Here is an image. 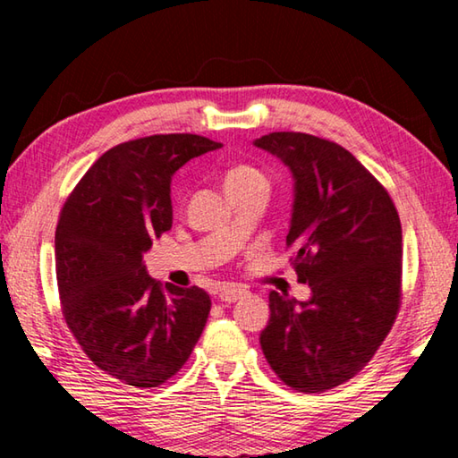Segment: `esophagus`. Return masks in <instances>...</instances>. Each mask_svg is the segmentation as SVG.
I'll return each instance as SVG.
<instances>
[{"instance_id": "1", "label": "esophagus", "mask_w": 458, "mask_h": 458, "mask_svg": "<svg viewBox=\"0 0 458 458\" xmlns=\"http://www.w3.org/2000/svg\"><path fill=\"white\" fill-rule=\"evenodd\" d=\"M248 291L242 289V286H236V284H224L220 293H218V299L224 301V303H236L238 299H242Z\"/></svg>"}]
</instances>
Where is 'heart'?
<instances>
[{"mask_svg": "<svg viewBox=\"0 0 458 458\" xmlns=\"http://www.w3.org/2000/svg\"><path fill=\"white\" fill-rule=\"evenodd\" d=\"M260 180H265V175H262L257 167L240 164L228 169L226 177H224V185H226V190H230V188H236V185H244V183L260 182Z\"/></svg>", "mask_w": 458, "mask_h": 458, "instance_id": "obj_1", "label": "heart"}]
</instances>
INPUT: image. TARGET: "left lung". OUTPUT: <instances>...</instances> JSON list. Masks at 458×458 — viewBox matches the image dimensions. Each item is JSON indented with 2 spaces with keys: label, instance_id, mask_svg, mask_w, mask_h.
Instances as JSON below:
<instances>
[{
  "label": "left lung",
  "instance_id": "1",
  "mask_svg": "<svg viewBox=\"0 0 458 458\" xmlns=\"http://www.w3.org/2000/svg\"><path fill=\"white\" fill-rule=\"evenodd\" d=\"M291 169L286 246L307 301L270 291L260 347L299 392H325L374 358L400 307L402 226L392 198L344 147L307 133L254 141Z\"/></svg>",
  "mask_w": 458,
  "mask_h": 458
}]
</instances>
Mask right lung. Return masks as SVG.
Here are the masks:
<instances>
[{"label": "right lung", "instance_id": "obj_1", "mask_svg": "<svg viewBox=\"0 0 458 458\" xmlns=\"http://www.w3.org/2000/svg\"><path fill=\"white\" fill-rule=\"evenodd\" d=\"M174 133L121 143L100 155L62 208L56 278L62 313L84 353L108 376L157 387L188 361L210 315V294L147 275L143 254L172 228V177L220 149Z\"/></svg>", "mask_w": 458, "mask_h": 458}]
</instances>
